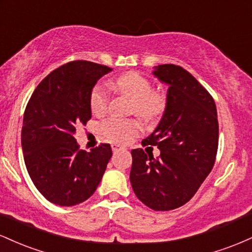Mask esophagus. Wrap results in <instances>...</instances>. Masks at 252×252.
<instances>
[{"label": "esophagus", "mask_w": 252, "mask_h": 252, "mask_svg": "<svg viewBox=\"0 0 252 252\" xmlns=\"http://www.w3.org/2000/svg\"><path fill=\"white\" fill-rule=\"evenodd\" d=\"M111 148H112V152H114V153L121 152V150H124V149H126V148H124V147L120 146V144H112Z\"/></svg>", "instance_id": "obj_1"}]
</instances>
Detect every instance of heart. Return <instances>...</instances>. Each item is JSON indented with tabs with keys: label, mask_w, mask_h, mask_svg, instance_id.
I'll list each match as a JSON object with an SVG mask.
<instances>
[{
	"label": "heart",
	"mask_w": 252,
	"mask_h": 252,
	"mask_svg": "<svg viewBox=\"0 0 252 252\" xmlns=\"http://www.w3.org/2000/svg\"><path fill=\"white\" fill-rule=\"evenodd\" d=\"M111 86L132 100L135 112L146 120H153L162 112L163 97L152 91V85L146 78L136 72L118 77ZM109 96L104 86L97 85L90 96V106L94 114L102 115L108 109ZM104 135L117 143H128L140 131V124L134 120L109 118L103 123Z\"/></svg>",
	"instance_id": "obj_1"
}]
</instances>
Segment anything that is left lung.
Segmentation results:
<instances>
[{
    "label": "left lung",
    "instance_id": "1",
    "mask_svg": "<svg viewBox=\"0 0 252 252\" xmlns=\"http://www.w3.org/2000/svg\"><path fill=\"white\" fill-rule=\"evenodd\" d=\"M152 73L168 90L162 117L142 144L158 146L161 154L154 158L132 149L130 182L146 206L170 211L189 201L212 170L218 116L211 94L181 66L158 65Z\"/></svg>",
    "mask_w": 252,
    "mask_h": 252
}]
</instances>
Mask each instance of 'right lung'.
I'll return each instance as SVG.
<instances>
[{
  "label": "right lung",
  "mask_w": 252,
  "mask_h": 252,
  "mask_svg": "<svg viewBox=\"0 0 252 252\" xmlns=\"http://www.w3.org/2000/svg\"><path fill=\"white\" fill-rule=\"evenodd\" d=\"M112 70L77 60L51 72L34 90L24 115L22 152L32 181L48 201L74 206L88 200L111 158L110 144L80 149L76 128L91 118L90 96Z\"/></svg>",
  "instance_id": "1"
}]
</instances>
